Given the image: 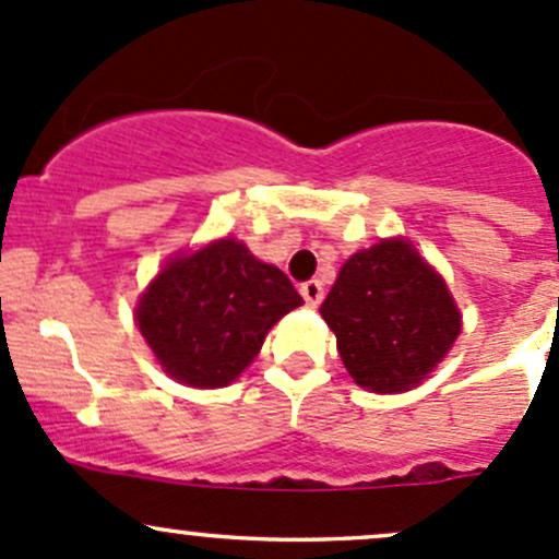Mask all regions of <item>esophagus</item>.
Listing matches in <instances>:
<instances>
[{"label":"esophagus","instance_id":"1","mask_svg":"<svg viewBox=\"0 0 559 559\" xmlns=\"http://www.w3.org/2000/svg\"><path fill=\"white\" fill-rule=\"evenodd\" d=\"M300 295L302 300H306L308 308H316L321 302V297H324V289H321V284L316 278L306 281V284H300Z\"/></svg>","mask_w":559,"mask_h":559}]
</instances>
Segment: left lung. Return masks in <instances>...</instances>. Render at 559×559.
<instances>
[{
  "instance_id": "obj_1",
  "label": "left lung",
  "mask_w": 559,
  "mask_h": 559,
  "mask_svg": "<svg viewBox=\"0 0 559 559\" xmlns=\"http://www.w3.org/2000/svg\"><path fill=\"white\" fill-rule=\"evenodd\" d=\"M343 365L359 386H416L460 335V311L441 275L403 240L359 251L321 302Z\"/></svg>"
}]
</instances>
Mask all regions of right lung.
<instances>
[{
  "label": "right lung",
  "instance_id": "right-lung-1",
  "mask_svg": "<svg viewBox=\"0 0 559 559\" xmlns=\"http://www.w3.org/2000/svg\"><path fill=\"white\" fill-rule=\"evenodd\" d=\"M302 306L292 281L238 240L173 259L138 306V326L173 379L227 386L248 368L275 321Z\"/></svg>",
  "mask_w": 559,
  "mask_h": 559
}]
</instances>
